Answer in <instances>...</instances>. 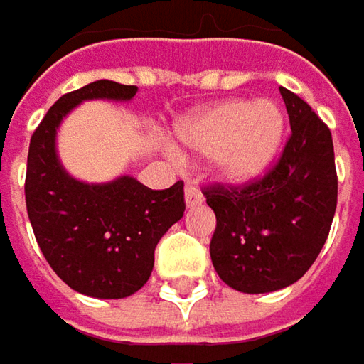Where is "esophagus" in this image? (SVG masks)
Returning <instances> with one entry per match:
<instances>
[{"mask_svg":"<svg viewBox=\"0 0 364 364\" xmlns=\"http://www.w3.org/2000/svg\"><path fill=\"white\" fill-rule=\"evenodd\" d=\"M184 200H186V207H198L205 203V196L200 193V188L196 186L195 182H188L186 188H184Z\"/></svg>","mask_w":364,"mask_h":364,"instance_id":"obj_1","label":"esophagus"}]
</instances>
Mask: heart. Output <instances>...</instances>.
<instances>
[{"label":"heart","mask_w":364,"mask_h":364,"mask_svg":"<svg viewBox=\"0 0 364 364\" xmlns=\"http://www.w3.org/2000/svg\"><path fill=\"white\" fill-rule=\"evenodd\" d=\"M284 112L267 99H228L176 122L178 141L193 153L211 155V169L232 186L252 184L272 169L284 144ZM168 151L176 155L173 149Z\"/></svg>","instance_id":"1"}]
</instances>
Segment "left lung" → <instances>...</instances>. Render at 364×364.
Masks as SVG:
<instances>
[{"mask_svg": "<svg viewBox=\"0 0 364 364\" xmlns=\"http://www.w3.org/2000/svg\"><path fill=\"white\" fill-rule=\"evenodd\" d=\"M292 136L277 166L242 191L207 188L215 213L213 267L230 288L267 294L299 282L321 252L338 203L331 132L299 95L279 87Z\"/></svg>", "mask_w": 364, "mask_h": 364, "instance_id": "1", "label": "left lung"}]
</instances>
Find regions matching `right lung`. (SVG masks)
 <instances>
[{"label":"right lung","instance_id":"obj_1","mask_svg":"<svg viewBox=\"0 0 364 364\" xmlns=\"http://www.w3.org/2000/svg\"><path fill=\"white\" fill-rule=\"evenodd\" d=\"M139 87L114 80L60 97L35 130L26 161V211L60 279L91 299H126L146 284L161 236L184 215V182L151 191L132 176L85 182L64 168L58 130L85 101L128 103Z\"/></svg>","mask_w":364,"mask_h":364}]
</instances>
